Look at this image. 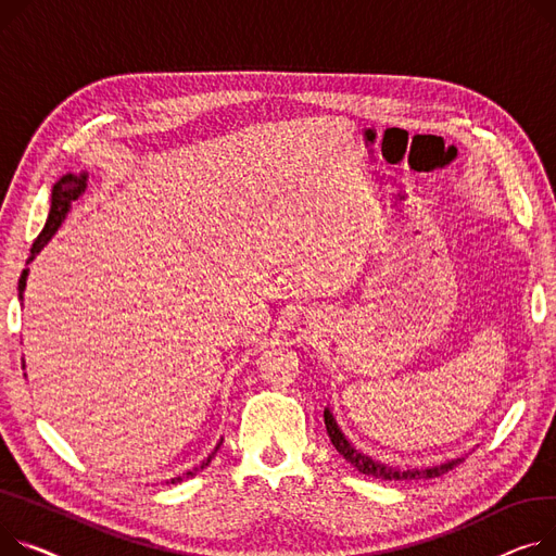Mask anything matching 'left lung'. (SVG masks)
Segmentation results:
<instances>
[{
    "label": "left lung",
    "mask_w": 556,
    "mask_h": 556,
    "mask_svg": "<svg viewBox=\"0 0 556 556\" xmlns=\"http://www.w3.org/2000/svg\"><path fill=\"white\" fill-rule=\"evenodd\" d=\"M324 425H326V431H328V438L332 442V447H336L346 458V463H351L359 473L374 476V478H380V480H427V478H438V476L447 473L450 469H454L456 465H460L465 460L460 456V458H452V460H445V463H440V465H431V467L400 469L395 465H387L382 460H376L374 456L364 454L362 450H357L353 442L346 438L342 427L338 425L336 416H332V412H330V406H326V409H324Z\"/></svg>",
    "instance_id": "left-lung-1"
}]
</instances>
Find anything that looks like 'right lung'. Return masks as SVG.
<instances>
[{"label": "right lung", "mask_w": 556, "mask_h": 556, "mask_svg": "<svg viewBox=\"0 0 556 556\" xmlns=\"http://www.w3.org/2000/svg\"><path fill=\"white\" fill-rule=\"evenodd\" d=\"M87 180H89V174H87V172H78V174H71V172H66V174H62V176L53 182V190H51V210H49V216H47V224H45V230L40 232V237L35 239V243H33V248H30V256H28L26 266L33 262V258H35L37 254H40V252L45 250V245H47V243L55 237V232L62 228L66 214L71 212V203H73V201H78V199L85 194V190H87ZM26 279H28V268H24V270H22V277H20V281H17L20 302H24ZM24 366H26V364H24V359H22V368H24ZM24 378H26V374H24ZM220 442H224V440H220ZM220 442H218V445L214 447V452H212V454H210L201 465H197L194 469H188V471L180 473V476H176V478H169V480H167V485L182 483L185 478H192V476H197L201 469H205V467L210 465V460L214 458V454L218 452Z\"/></svg>", "instance_id": "right-lung-1"}]
</instances>
